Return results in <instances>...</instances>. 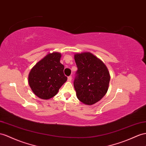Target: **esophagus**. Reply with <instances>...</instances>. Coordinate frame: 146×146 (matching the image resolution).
<instances>
[{"instance_id": "obj_1", "label": "esophagus", "mask_w": 146, "mask_h": 146, "mask_svg": "<svg viewBox=\"0 0 146 146\" xmlns=\"http://www.w3.org/2000/svg\"><path fill=\"white\" fill-rule=\"evenodd\" d=\"M72 76H70L68 77V81L70 82V81H72Z\"/></svg>"}]
</instances>
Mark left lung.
<instances>
[{
  "label": "left lung",
  "instance_id": "left-lung-1",
  "mask_svg": "<svg viewBox=\"0 0 146 146\" xmlns=\"http://www.w3.org/2000/svg\"><path fill=\"white\" fill-rule=\"evenodd\" d=\"M78 68L74 80L76 96L81 102L91 106L99 102L109 89L110 73L106 65L90 52L74 55Z\"/></svg>",
  "mask_w": 146,
  "mask_h": 146
}]
</instances>
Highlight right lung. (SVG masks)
<instances>
[{"label":"right lung","instance_id":"1","mask_svg":"<svg viewBox=\"0 0 146 146\" xmlns=\"http://www.w3.org/2000/svg\"><path fill=\"white\" fill-rule=\"evenodd\" d=\"M58 52L48 54L33 67L28 76L31 90L38 98L49 99L53 98L67 80L63 73L64 66L60 62Z\"/></svg>","mask_w":146,"mask_h":146}]
</instances>
